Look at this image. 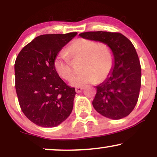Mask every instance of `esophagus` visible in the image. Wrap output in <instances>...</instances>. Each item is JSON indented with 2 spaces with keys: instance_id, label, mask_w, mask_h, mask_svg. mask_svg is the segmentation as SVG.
I'll return each instance as SVG.
<instances>
[{
  "instance_id": "34e87169",
  "label": "esophagus",
  "mask_w": 157,
  "mask_h": 157,
  "mask_svg": "<svg viewBox=\"0 0 157 157\" xmlns=\"http://www.w3.org/2000/svg\"><path fill=\"white\" fill-rule=\"evenodd\" d=\"M82 89H83L82 87H77V88H76V89H75V91H76L77 93H80L81 91H82Z\"/></svg>"
}]
</instances>
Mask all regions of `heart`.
<instances>
[{
    "mask_svg": "<svg viewBox=\"0 0 157 157\" xmlns=\"http://www.w3.org/2000/svg\"><path fill=\"white\" fill-rule=\"evenodd\" d=\"M67 53L74 60H82L80 69L82 72L70 80V85L74 87H80L95 81L102 82L109 77L114 63L113 51L109 45L99 44L88 39L74 41L68 47ZM67 55L66 52H61L54 60L56 72L66 80H70L73 75L72 64Z\"/></svg>",
    "mask_w": 157,
    "mask_h": 157,
    "instance_id": "heart-1",
    "label": "heart"
}]
</instances>
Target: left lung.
<instances>
[{
	"instance_id": "8db88e82",
	"label": "left lung",
	"mask_w": 157,
	"mask_h": 157,
	"mask_svg": "<svg viewBox=\"0 0 157 157\" xmlns=\"http://www.w3.org/2000/svg\"><path fill=\"white\" fill-rule=\"evenodd\" d=\"M79 36L109 45L114 56L109 77L96 86L94 108L107 118L125 117L134 110L141 86V66L134 45L118 32H88Z\"/></svg>"
}]
</instances>
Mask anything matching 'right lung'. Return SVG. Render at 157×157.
<instances>
[{
  "instance_id": "1",
  "label": "right lung",
  "mask_w": 157,
  "mask_h": 157,
  "mask_svg": "<svg viewBox=\"0 0 157 157\" xmlns=\"http://www.w3.org/2000/svg\"><path fill=\"white\" fill-rule=\"evenodd\" d=\"M77 34L40 35L24 46L16 58L15 89L20 106L36 125L55 127L72 111L75 89L59 77L54 60Z\"/></svg>"
}]
</instances>
